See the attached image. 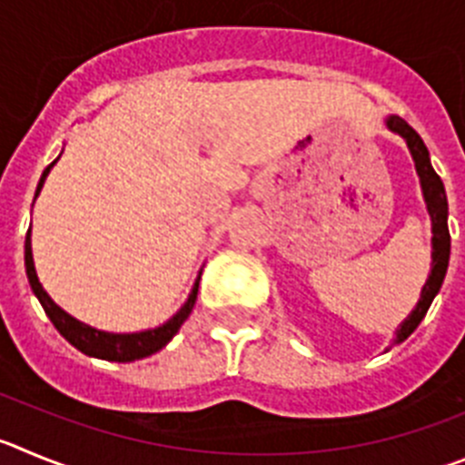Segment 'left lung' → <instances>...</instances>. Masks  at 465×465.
<instances>
[{
  "mask_svg": "<svg viewBox=\"0 0 465 465\" xmlns=\"http://www.w3.org/2000/svg\"><path fill=\"white\" fill-rule=\"evenodd\" d=\"M387 127L391 132H396L399 136H403L405 143H408L410 154H412V160H415V169L417 175H420L421 183V194H424L426 202V211L430 215V232H433V238H430V245H433V262H430V273L426 284L421 287V296L417 301L415 311L410 312L408 317L403 320V324L396 329V341L394 342H403L410 333L415 331L420 322L424 320L426 311L430 308L436 294L440 292L442 280H445L447 273V263H450V229H447V194H445V185H442L440 175L433 171L429 160V150H426L424 141H421L420 134L415 129L410 127L403 118L399 115H389L387 118Z\"/></svg>",
  "mask_w": 465,
  "mask_h": 465,
  "instance_id": "obj_1",
  "label": "left lung"
}]
</instances>
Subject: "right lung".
<instances>
[{
	"instance_id": "add662e5",
	"label": "right lung",
	"mask_w": 465,
	"mask_h": 465,
	"mask_svg": "<svg viewBox=\"0 0 465 465\" xmlns=\"http://www.w3.org/2000/svg\"><path fill=\"white\" fill-rule=\"evenodd\" d=\"M57 162V160H55ZM48 164V169L44 171L41 175L39 187H36L35 199L39 196L41 187L45 183V175L50 173V169L55 166ZM25 271H27V280L32 284V292L36 294L39 303L44 305L45 315L50 317V322L55 324L57 331L71 342V345L81 350L83 354L87 357H97V359H106V361H136V359L150 357V354L160 352L162 347L171 341V338L178 333V329L183 326V322L190 317L192 308L196 303V292H199V280L202 275L196 278L194 287H192L190 296L183 303V308L171 317L169 322H164L162 326H154V329H148V331H139V333H108V331H99L94 326H87L83 322H78L76 317H71L69 312H64L55 301L50 299L48 292L41 287L39 278H36V269H35V257H32V227H29L27 236H25Z\"/></svg>"
}]
</instances>
